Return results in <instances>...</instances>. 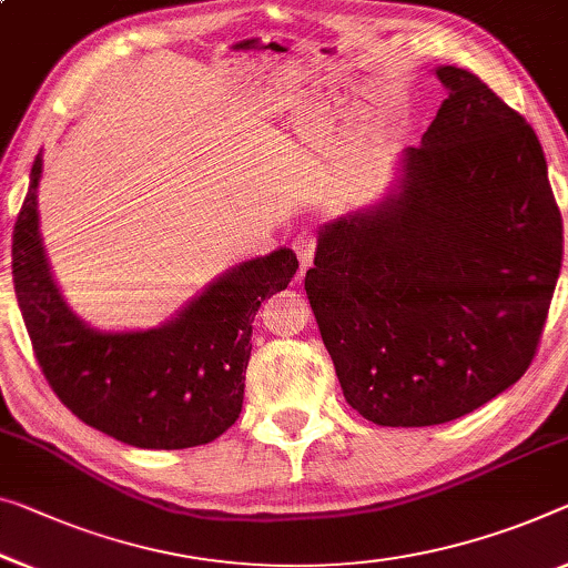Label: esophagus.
Segmentation results:
<instances>
[{"instance_id":"esophagus-1","label":"esophagus","mask_w":568,"mask_h":568,"mask_svg":"<svg viewBox=\"0 0 568 568\" xmlns=\"http://www.w3.org/2000/svg\"><path fill=\"white\" fill-rule=\"evenodd\" d=\"M314 248H317V239H314L312 231H302L300 235L294 239V251L296 256H300V264H302V274L307 272L312 258H314Z\"/></svg>"}]
</instances>
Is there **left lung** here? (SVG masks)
Here are the masks:
<instances>
[{
  "instance_id": "8db88e82",
  "label": "left lung",
  "mask_w": 568,
  "mask_h": 568,
  "mask_svg": "<svg viewBox=\"0 0 568 568\" xmlns=\"http://www.w3.org/2000/svg\"><path fill=\"white\" fill-rule=\"evenodd\" d=\"M447 85L398 195L320 233L304 276L345 400L434 426L523 378L561 272L564 225L534 129L475 73Z\"/></svg>"
}]
</instances>
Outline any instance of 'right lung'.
<instances>
[{
    "mask_svg": "<svg viewBox=\"0 0 568 568\" xmlns=\"http://www.w3.org/2000/svg\"><path fill=\"white\" fill-rule=\"evenodd\" d=\"M40 162L38 154L14 223L12 276L50 388L83 424L132 447L187 449L217 439L241 414L256 312L294 278V251L235 266L160 329L95 333L65 307L42 254Z\"/></svg>",
    "mask_w": 568,
    "mask_h": 568,
    "instance_id": "obj_1",
    "label": "right lung"
}]
</instances>
